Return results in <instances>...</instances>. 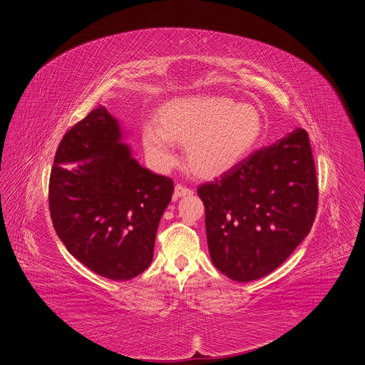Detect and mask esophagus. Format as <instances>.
I'll list each match as a JSON object with an SVG mask.
<instances>
[{
    "label": "esophagus",
    "instance_id": "1",
    "mask_svg": "<svg viewBox=\"0 0 365 365\" xmlns=\"http://www.w3.org/2000/svg\"><path fill=\"white\" fill-rule=\"evenodd\" d=\"M187 195H193V190L186 187V186H182V185H176L175 186V193H173V199H179L182 196H187Z\"/></svg>",
    "mask_w": 365,
    "mask_h": 365
}]
</instances>
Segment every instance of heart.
<instances>
[{
	"label": "heart",
	"mask_w": 365,
	"mask_h": 365,
	"mask_svg": "<svg viewBox=\"0 0 365 365\" xmlns=\"http://www.w3.org/2000/svg\"><path fill=\"white\" fill-rule=\"evenodd\" d=\"M158 125L146 122L140 139L149 165L169 172L178 162L175 142L186 143V159L200 178H217L243 162L263 132L260 110L229 98L190 96L166 102Z\"/></svg>",
	"instance_id": "obj_1"
}]
</instances>
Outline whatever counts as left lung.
Listing matches in <instances>:
<instances>
[{
  "instance_id": "left-lung-1",
  "label": "left lung",
  "mask_w": 365,
  "mask_h": 365,
  "mask_svg": "<svg viewBox=\"0 0 365 365\" xmlns=\"http://www.w3.org/2000/svg\"><path fill=\"white\" fill-rule=\"evenodd\" d=\"M212 263L247 283L276 270L309 235L319 202L309 135L296 128L197 189Z\"/></svg>"
}]
</instances>
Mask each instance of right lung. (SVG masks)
Listing matches in <instances>:
<instances>
[{
  "label": "right lung",
  "mask_w": 365,
  "mask_h": 365,
  "mask_svg": "<svg viewBox=\"0 0 365 365\" xmlns=\"http://www.w3.org/2000/svg\"><path fill=\"white\" fill-rule=\"evenodd\" d=\"M126 132L105 106L62 138L49 179V212L66 250L93 273L126 282L153 259L172 179L132 156Z\"/></svg>",
  "instance_id": "right-lung-1"
}]
</instances>
